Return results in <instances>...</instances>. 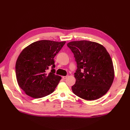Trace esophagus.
Instances as JSON below:
<instances>
[{
	"label": "esophagus",
	"mask_w": 130,
	"mask_h": 130,
	"mask_svg": "<svg viewBox=\"0 0 130 130\" xmlns=\"http://www.w3.org/2000/svg\"><path fill=\"white\" fill-rule=\"evenodd\" d=\"M67 78V76H63V78L64 79H66Z\"/></svg>",
	"instance_id": "1"
}]
</instances>
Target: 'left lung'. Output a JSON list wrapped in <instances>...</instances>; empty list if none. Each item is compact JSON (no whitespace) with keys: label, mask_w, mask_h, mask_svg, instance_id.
I'll list each match as a JSON object with an SVG mask.
<instances>
[{"label":"left lung","mask_w":130,"mask_h":130,"mask_svg":"<svg viewBox=\"0 0 130 130\" xmlns=\"http://www.w3.org/2000/svg\"><path fill=\"white\" fill-rule=\"evenodd\" d=\"M74 55L77 70L76 82L72 87L74 94L86 100L101 98L110 89L113 82V62L105 48L87 40L68 43Z\"/></svg>","instance_id":"left-lung-1"}]
</instances>
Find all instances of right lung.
Returning a JSON list of instances; mask_svg holds the SVG:
<instances>
[{"instance_id":"right-lung-1","label":"right lung","mask_w":130,"mask_h":130,"mask_svg":"<svg viewBox=\"0 0 130 130\" xmlns=\"http://www.w3.org/2000/svg\"><path fill=\"white\" fill-rule=\"evenodd\" d=\"M66 42L42 40L34 42L19 55L16 63L17 82L28 96L41 98L52 93L61 77L56 75L54 58ZM50 67V73L47 71Z\"/></svg>"}]
</instances>
